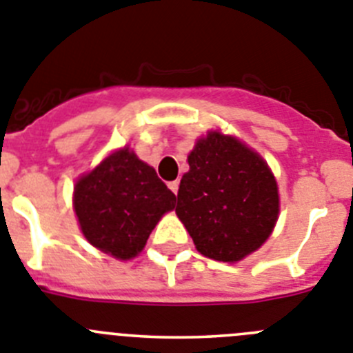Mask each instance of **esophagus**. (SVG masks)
I'll return each mask as SVG.
<instances>
[{
    "label": "esophagus",
    "instance_id": "1",
    "mask_svg": "<svg viewBox=\"0 0 353 353\" xmlns=\"http://www.w3.org/2000/svg\"><path fill=\"white\" fill-rule=\"evenodd\" d=\"M169 188L172 190L174 193H177V190H179V181H170V183H169Z\"/></svg>",
    "mask_w": 353,
    "mask_h": 353
}]
</instances>
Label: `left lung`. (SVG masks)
<instances>
[{
  "instance_id": "left-lung-1",
  "label": "left lung",
  "mask_w": 353,
  "mask_h": 353,
  "mask_svg": "<svg viewBox=\"0 0 353 353\" xmlns=\"http://www.w3.org/2000/svg\"><path fill=\"white\" fill-rule=\"evenodd\" d=\"M176 212L196 250L237 262L271 236L279 212L278 186L268 163L237 139L209 132L188 157Z\"/></svg>"
}]
</instances>
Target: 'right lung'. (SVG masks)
Returning a JSON list of instances; mask_svg holds the SVG:
<instances>
[{"instance_id":"obj_1","label":"right lung","mask_w":353,"mask_h":353,"mask_svg":"<svg viewBox=\"0 0 353 353\" xmlns=\"http://www.w3.org/2000/svg\"><path fill=\"white\" fill-rule=\"evenodd\" d=\"M75 214L93 246L116 259H133L176 195L128 148L119 149L75 184Z\"/></svg>"}]
</instances>
